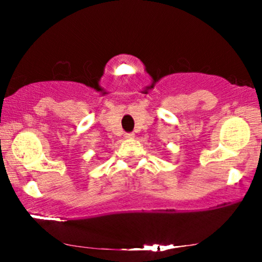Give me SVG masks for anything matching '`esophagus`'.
<instances>
[{"instance_id":"1","label":"esophagus","mask_w":262,"mask_h":262,"mask_svg":"<svg viewBox=\"0 0 262 262\" xmlns=\"http://www.w3.org/2000/svg\"><path fill=\"white\" fill-rule=\"evenodd\" d=\"M134 137H135L134 133H127V134L124 135V138H125V139H133Z\"/></svg>"}]
</instances>
